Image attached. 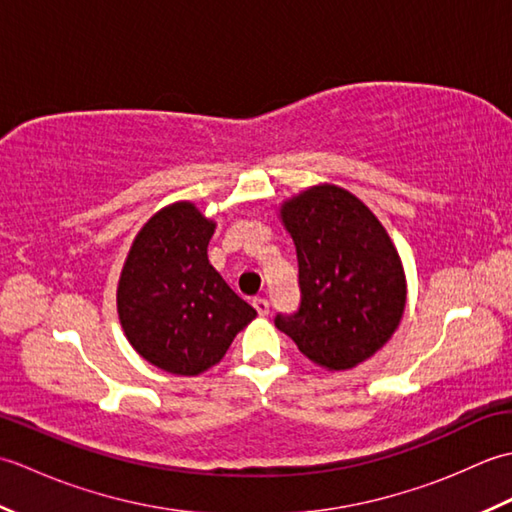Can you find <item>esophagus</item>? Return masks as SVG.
Listing matches in <instances>:
<instances>
[{"label": "esophagus", "instance_id": "obj_1", "mask_svg": "<svg viewBox=\"0 0 512 512\" xmlns=\"http://www.w3.org/2000/svg\"><path fill=\"white\" fill-rule=\"evenodd\" d=\"M253 308L257 310L259 317H266L268 310H270V303L266 299H262V297H257V299H253Z\"/></svg>", "mask_w": 512, "mask_h": 512}]
</instances>
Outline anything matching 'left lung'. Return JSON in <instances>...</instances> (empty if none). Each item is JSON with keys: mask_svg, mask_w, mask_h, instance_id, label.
<instances>
[{"mask_svg": "<svg viewBox=\"0 0 512 512\" xmlns=\"http://www.w3.org/2000/svg\"><path fill=\"white\" fill-rule=\"evenodd\" d=\"M297 248L299 310L277 330L328 372H345L383 347L402 321L407 277L385 226L369 206L323 182L279 206Z\"/></svg>", "mask_w": 512, "mask_h": 512, "instance_id": "8db88e82", "label": "left lung"}]
</instances>
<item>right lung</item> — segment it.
Returning a JSON list of instances; mask_svg holds the SVG:
<instances>
[{"instance_id":"1","label":"right lung","mask_w":512,"mask_h":512,"mask_svg":"<svg viewBox=\"0 0 512 512\" xmlns=\"http://www.w3.org/2000/svg\"><path fill=\"white\" fill-rule=\"evenodd\" d=\"M213 233L215 222L193 202H173L149 217L127 253L118 319L129 345L162 372H206L257 317L209 264Z\"/></svg>"}]
</instances>
